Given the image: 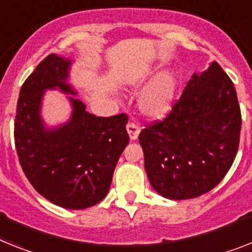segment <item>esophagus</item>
Segmentation results:
<instances>
[{
	"label": "esophagus",
	"instance_id": "34e87169",
	"mask_svg": "<svg viewBox=\"0 0 252 252\" xmlns=\"http://www.w3.org/2000/svg\"><path fill=\"white\" fill-rule=\"evenodd\" d=\"M126 130H128V134H129L130 139L134 141V139H137V137H138L139 132H141V128H139V126L137 123L130 122L128 123V126H126Z\"/></svg>",
	"mask_w": 252,
	"mask_h": 252
}]
</instances>
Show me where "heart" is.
Returning <instances> with one entry per match:
<instances>
[{"instance_id":"1","label":"heart","mask_w":252,"mask_h":252,"mask_svg":"<svg viewBox=\"0 0 252 252\" xmlns=\"http://www.w3.org/2000/svg\"><path fill=\"white\" fill-rule=\"evenodd\" d=\"M139 79L133 80L138 84ZM177 92V78L172 71H162L158 74L139 94L138 106L143 115L151 119L165 118L173 107Z\"/></svg>"}]
</instances>
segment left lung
Here are the masks:
<instances>
[{"instance_id":"left-lung-1","label":"left lung","mask_w":252,"mask_h":252,"mask_svg":"<svg viewBox=\"0 0 252 252\" xmlns=\"http://www.w3.org/2000/svg\"><path fill=\"white\" fill-rule=\"evenodd\" d=\"M241 123L233 82L220 65L193 74L165 119L139 133L154 189L170 200L211 191L237 155Z\"/></svg>"}]
</instances>
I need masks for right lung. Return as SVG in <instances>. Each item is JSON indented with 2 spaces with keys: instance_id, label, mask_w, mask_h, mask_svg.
Listing matches in <instances>:
<instances>
[{
  "instance_id": "obj_1",
  "label": "right lung",
  "mask_w": 252,
  "mask_h": 252,
  "mask_svg": "<svg viewBox=\"0 0 252 252\" xmlns=\"http://www.w3.org/2000/svg\"><path fill=\"white\" fill-rule=\"evenodd\" d=\"M71 61L51 54L20 90L14 124L15 147L25 177L38 193L65 209H86L109 192L116 162L129 142L126 114L96 116L69 97L70 120L48 129L41 118L46 90L77 94L67 83Z\"/></svg>"
}]
</instances>
